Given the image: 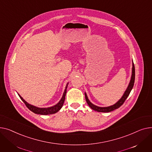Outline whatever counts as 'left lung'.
Returning <instances> with one entry per match:
<instances>
[{
  "label": "left lung",
  "instance_id": "obj_1",
  "mask_svg": "<svg viewBox=\"0 0 152 152\" xmlns=\"http://www.w3.org/2000/svg\"><path fill=\"white\" fill-rule=\"evenodd\" d=\"M134 80H135V67H134V65L133 61H132V74H131V80L130 82L129 83V85L126 88V91H124L123 95L122 96V97L119 99V101H118L117 102H116L115 104L109 106V107H99L97 106L96 105H94L93 103H91L90 102V101L88 99V97L87 96V94L86 93H85V99L86 101L87 104H88V105L90 107L97 112H112L115 109H118L121 105H123V104L125 101V100L126 99V98L128 97L131 91L132 90V89L133 88L134 86Z\"/></svg>",
  "mask_w": 152,
  "mask_h": 152
}]
</instances>
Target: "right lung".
Here are the masks:
<instances>
[{
  "mask_svg": "<svg viewBox=\"0 0 152 152\" xmlns=\"http://www.w3.org/2000/svg\"><path fill=\"white\" fill-rule=\"evenodd\" d=\"M68 84H69V83H67V84L66 85V89H65V90H64V91L63 93V94H62V96L61 97V99L58 102V103H57L56 105H53L52 107H49L40 108V107H36V106H34L33 105H31V104H29L28 102H27L19 94H18V96L21 98V99L25 104V105H26L27 107H28L31 111H32L34 113L40 114V115H50V114H54V113L58 112L62 108V105H63V104H64L66 94V93H67V88Z\"/></svg>",
  "mask_w": 152,
  "mask_h": 152,
  "instance_id": "right-lung-1",
  "label": "right lung"
}]
</instances>
